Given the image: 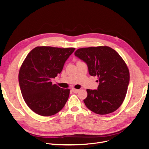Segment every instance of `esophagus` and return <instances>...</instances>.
Returning a JSON list of instances; mask_svg holds the SVG:
<instances>
[{
	"label": "esophagus",
	"instance_id": "34e87169",
	"mask_svg": "<svg viewBox=\"0 0 149 149\" xmlns=\"http://www.w3.org/2000/svg\"><path fill=\"white\" fill-rule=\"evenodd\" d=\"M72 91L73 92V93H78V92L79 91V90H78V89H75V88H72Z\"/></svg>",
	"mask_w": 149,
	"mask_h": 149
}]
</instances>
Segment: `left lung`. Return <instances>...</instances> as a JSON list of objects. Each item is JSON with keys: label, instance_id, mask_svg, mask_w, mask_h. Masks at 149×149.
<instances>
[{"label": "left lung", "instance_id": "1", "mask_svg": "<svg viewBox=\"0 0 149 149\" xmlns=\"http://www.w3.org/2000/svg\"><path fill=\"white\" fill-rule=\"evenodd\" d=\"M74 55L87 63L89 74L99 79L97 90H87L86 107L98 115L116 111L124 100L130 81L124 61L107 46L79 48Z\"/></svg>", "mask_w": 149, "mask_h": 149}]
</instances>
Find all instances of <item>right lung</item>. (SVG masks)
Returning a JSON list of instances; mask_svg holds the SVG:
<instances>
[{"mask_svg":"<svg viewBox=\"0 0 149 149\" xmlns=\"http://www.w3.org/2000/svg\"><path fill=\"white\" fill-rule=\"evenodd\" d=\"M74 48L37 47L28 54L20 67L19 82L26 105L37 114L49 116L61 111L66 104L70 89L53 84Z\"/></svg>","mask_w":149,"mask_h":149,"instance_id":"add662e5","label":"right lung"}]
</instances>
